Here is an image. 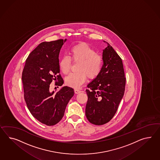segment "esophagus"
Here are the masks:
<instances>
[{
    "instance_id": "obj_1",
    "label": "esophagus",
    "mask_w": 160,
    "mask_h": 160,
    "mask_svg": "<svg viewBox=\"0 0 160 160\" xmlns=\"http://www.w3.org/2000/svg\"><path fill=\"white\" fill-rule=\"evenodd\" d=\"M81 92H82L81 90H78V89H74L75 94H78V93H80Z\"/></svg>"
}]
</instances>
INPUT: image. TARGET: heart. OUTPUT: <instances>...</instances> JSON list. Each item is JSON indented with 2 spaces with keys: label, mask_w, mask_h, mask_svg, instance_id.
Wrapping results in <instances>:
<instances>
[{
  "label": "heart",
  "mask_w": 160,
  "mask_h": 160,
  "mask_svg": "<svg viewBox=\"0 0 160 160\" xmlns=\"http://www.w3.org/2000/svg\"><path fill=\"white\" fill-rule=\"evenodd\" d=\"M70 52L71 58L64 55L59 61V69L65 74L70 71L72 59L74 62H78L77 67L78 71L70 73L65 78L68 86L78 88L85 82L87 76L90 78H94L100 74L103 65L102 57L88 44L81 43L76 44L70 48Z\"/></svg>",
  "instance_id": "b5f03b06"
}]
</instances>
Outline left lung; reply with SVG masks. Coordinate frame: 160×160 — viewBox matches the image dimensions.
<instances>
[{
	"mask_svg": "<svg viewBox=\"0 0 160 160\" xmlns=\"http://www.w3.org/2000/svg\"><path fill=\"white\" fill-rule=\"evenodd\" d=\"M101 72L87 86L86 116L93 124L101 125L112 120L124 96L126 78L120 57L109 43L103 51Z\"/></svg>",
	"mask_w": 160,
	"mask_h": 160,
	"instance_id": "1",
	"label": "left lung"
}]
</instances>
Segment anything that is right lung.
Returning <instances> with one entry per match:
<instances>
[{
    "label": "right lung",
    "mask_w": 160,
    "mask_h": 160,
    "mask_svg": "<svg viewBox=\"0 0 160 160\" xmlns=\"http://www.w3.org/2000/svg\"><path fill=\"white\" fill-rule=\"evenodd\" d=\"M66 39L64 40V42ZM63 40L44 42L29 54L22 74L24 99L32 115L48 126L61 120L74 90L65 86L56 94L50 92V84L63 83L59 74V54Z\"/></svg>",
    "instance_id": "add662e5"
}]
</instances>
